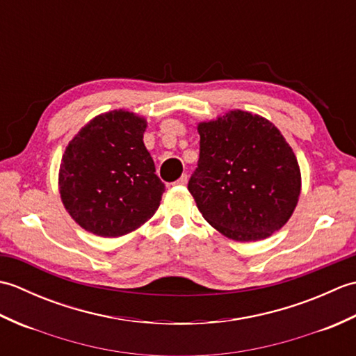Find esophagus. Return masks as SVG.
I'll list each match as a JSON object with an SVG mask.
<instances>
[{"instance_id":"1","label":"esophagus","mask_w":356,"mask_h":356,"mask_svg":"<svg viewBox=\"0 0 356 356\" xmlns=\"http://www.w3.org/2000/svg\"><path fill=\"white\" fill-rule=\"evenodd\" d=\"M188 184V176L186 174H184L182 177H179V180L176 182V185H186Z\"/></svg>"}]
</instances>
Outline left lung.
I'll return each instance as SVG.
<instances>
[{"label": "left lung", "mask_w": 356, "mask_h": 356, "mask_svg": "<svg viewBox=\"0 0 356 356\" xmlns=\"http://www.w3.org/2000/svg\"><path fill=\"white\" fill-rule=\"evenodd\" d=\"M200 157L188 184L203 218L225 237L257 241L282 229L301 191L297 157L260 115L231 110L199 122Z\"/></svg>", "instance_id": "left-lung-1"}]
</instances>
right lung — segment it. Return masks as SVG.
I'll return each mask as SVG.
<instances>
[{"instance_id":"1","label":"right lung","mask_w":356,"mask_h":356,"mask_svg":"<svg viewBox=\"0 0 356 356\" xmlns=\"http://www.w3.org/2000/svg\"><path fill=\"white\" fill-rule=\"evenodd\" d=\"M145 130L143 116L113 110L93 118L65 147L59 194L82 229L120 237L154 216L165 185L143 143Z\"/></svg>"}]
</instances>
